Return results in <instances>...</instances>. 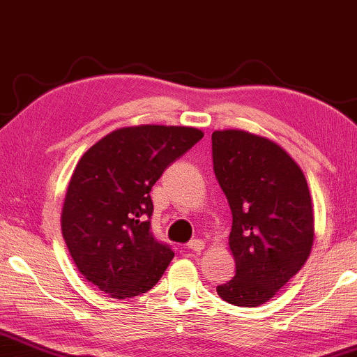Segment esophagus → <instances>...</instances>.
Masks as SVG:
<instances>
[{"instance_id": "esophagus-1", "label": "esophagus", "mask_w": 357, "mask_h": 357, "mask_svg": "<svg viewBox=\"0 0 357 357\" xmlns=\"http://www.w3.org/2000/svg\"><path fill=\"white\" fill-rule=\"evenodd\" d=\"M188 248L192 250V251H196V253H201V251L206 248V243H204L202 240H191L188 243Z\"/></svg>"}]
</instances>
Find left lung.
I'll use <instances>...</instances> for the list:
<instances>
[{"mask_svg":"<svg viewBox=\"0 0 357 357\" xmlns=\"http://www.w3.org/2000/svg\"><path fill=\"white\" fill-rule=\"evenodd\" d=\"M212 156L234 215L228 246L236 264L217 294L236 307L263 305L310 256L315 215L305 174L274 140L240 129L213 132Z\"/></svg>","mask_w":357,"mask_h":357,"instance_id":"left-lung-1","label":"left lung"}]
</instances>
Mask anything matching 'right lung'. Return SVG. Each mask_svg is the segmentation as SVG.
Returning <instances> with one entry per match:
<instances>
[{
  "label": "right lung",
  "mask_w": 357,
  "mask_h": 357,
  "mask_svg": "<svg viewBox=\"0 0 357 357\" xmlns=\"http://www.w3.org/2000/svg\"><path fill=\"white\" fill-rule=\"evenodd\" d=\"M202 137L196 127H122L76 163L61 208V234L83 278L109 297L149 292L173 259V251L151 235L150 191L166 166Z\"/></svg>",
  "instance_id": "1"
}]
</instances>
